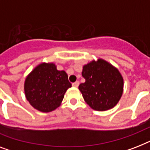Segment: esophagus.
Listing matches in <instances>:
<instances>
[{
    "label": "esophagus",
    "mask_w": 150,
    "mask_h": 150,
    "mask_svg": "<svg viewBox=\"0 0 150 150\" xmlns=\"http://www.w3.org/2000/svg\"><path fill=\"white\" fill-rule=\"evenodd\" d=\"M79 82H78V81H76V82H75L72 83V86L78 87V86H79Z\"/></svg>",
    "instance_id": "34e87169"
}]
</instances>
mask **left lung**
<instances>
[{"mask_svg":"<svg viewBox=\"0 0 150 150\" xmlns=\"http://www.w3.org/2000/svg\"><path fill=\"white\" fill-rule=\"evenodd\" d=\"M86 79L79 89L92 109L105 111L115 107L124 91V79L116 67L102 58L93 60L82 67Z\"/></svg>","mask_w":150,"mask_h":150,"instance_id":"8db88e82","label":"left lung"}]
</instances>
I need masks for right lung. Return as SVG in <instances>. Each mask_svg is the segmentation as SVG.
Masks as SVG:
<instances>
[{"label": "right lung", "instance_id": "right-lung-1", "mask_svg": "<svg viewBox=\"0 0 150 150\" xmlns=\"http://www.w3.org/2000/svg\"><path fill=\"white\" fill-rule=\"evenodd\" d=\"M70 87L71 84L64 71L57 70L53 62H43L36 65L25 78V96L35 109L48 113L61 106Z\"/></svg>", "mask_w": 150, "mask_h": 150}]
</instances>
